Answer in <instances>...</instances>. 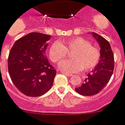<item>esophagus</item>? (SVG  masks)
<instances>
[{"label":"esophagus","instance_id":"1","mask_svg":"<svg viewBox=\"0 0 125 125\" xmlns=\"http://www.w3.org/2000/svg\"><path fill=\"white\" fill-rule=\"evenodd\" d=\"M63 74H64L65 75H66V76H68L69 77H71L73 76V74H69V73H65V72H63Z\"/></svg>","mask_w":125,"mask_h":125}]
</instances>
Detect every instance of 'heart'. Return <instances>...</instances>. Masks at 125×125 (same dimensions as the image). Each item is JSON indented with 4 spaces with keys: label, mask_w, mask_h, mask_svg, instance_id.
<instances>
[{
    "label": "heart",
    "mask_w": 125,
    "mask_h": 125,
    "mask_svg": "<svg viewBox=\"0 0 125 125\" xmlns=\"http://www.w3.org/2000/svg\"><path fill=\"white\" fill-rule=\"evenodd\" d=\"M71 52V60L64 61L59 65L61 69L69 73H76L81 69L90 71L96 67L101 57L99 49L82 37L66 40L61 43L54 42L49 51L51 60L55 63L63 60L68 52Z\"/></svg>",
    "instance_id": "heart-1"
}]
</instances>
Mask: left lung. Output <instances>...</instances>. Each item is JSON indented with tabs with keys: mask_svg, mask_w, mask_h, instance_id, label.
Returning a JSON list of instances; mask_svg holds the SVG:
<instances>
[{
	"mask_svg": "<svg viewBox=\"0 0 125 125\" xmlns=\"http://www.w3.org/2000/svg\"><path fill=\"white\" fill-rule=\"evenodd\" d=\"M92 36L100 46L101 57L94 69L87 74L83 83L75 88V91L83 96H93L100 92L109 82L114 68V54L109 42L96 33L93 32Z\"/></svg>",
	"mask_w": 125,
	"mask_h": 125,
	"instance_id": "8db88e82",
	"label": "left lung"
}]
</instances>
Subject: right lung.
Here are the masks:
<instances>
[{"label":"right lung","mask_w":125,"mask_h":125,"mask_svg":"<svg viewBox=\"0 0 125 125\" xmlns=\"http://www.w3.org/2000/svg\"><path fill=\"white\" fill-rule=\"evenodd\" d=\"M51 36L30 33L15 42L8 56V71L26 96L38 97L51 89L56 74L45 54Z\"/></svg>","instance_id":"add662e5"}]
</instances>
